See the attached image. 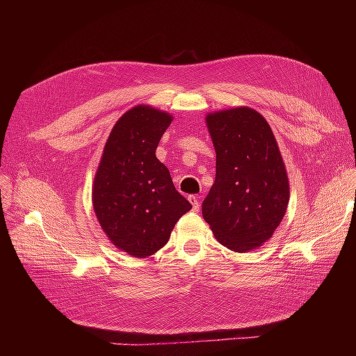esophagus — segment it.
<instances>
[{
    "mask_svg": "<svg viewBox=\"0 0 356 356\" xmlns=\"http://www.w3.org/2000/svg\"><path fill=\"white\" fill-rule=\"evenodd\" d=\"M190 203L193 204V211H199L200 209V197L199 196H188Z\"/></svg>",
    "mask_w": 356,
    "mask_h": 356,
    "instance_id": "esophagus-1",
    "label": "esophagus"
}]
</instances>
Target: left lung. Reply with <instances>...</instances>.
<instances>
[{"instance_id":"obj_1","label":"left lung","mask_w":356,"mask_h":356,"mask_svg":"<svg viewBox=\"0 0 356 356\" xmlns=\"http://www.w3.org/2000/svg\"><path fill=\"white\" fill-rule=\"evenodd\" d=\"M217 174L202 215L217 241L236 252L261 246L289 200L285 163L266 118L248 106L207 115Z\"/></svg>"}]
</instances>
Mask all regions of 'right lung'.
<instances>
[{
	"label": "right lung",
	"mask_w": 356,
	"mask_h": 356,
	"mask_svg": "<svg viewBox=\"0 0 356 356\" xmlns=\"http://www.w3.org/2000/svg\"><path fill=\"white\" fill-rule=\"evenodd\" d=\"M170 122V114L148 105L124 113L113 127L95 175L96 218L118 250L136 258L163 248L177 221L191 209L156 157Z\"/></svg>",
	"instance_id": "add662e5"
}]
</instances>
